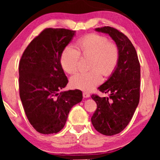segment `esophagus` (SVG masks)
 <instances>
[{"label": "esophagus", "instance_id": "34e87169", "mask_svg": "<svg viewBox=\"0 0 160 160\" xmlns=\"http://www.w3.org/2000/svg\"><path fill=\"white\" fill-rule=\"evenodd\" d=\"M83 97H84V98H89V97H90V95L87 92H83Z\"/></svg>", "mask_w": 160, "mask_h": 160}]
</instances>
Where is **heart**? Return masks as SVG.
<instances>
[{"instance_id":"heart-1","label":"heart","mask_w":160,"mask_h":160,"mask_svg":"<svg viewBox=\"0 0 160 160\" xmlns=\"http://www.w3.org/2000/svg\"><path fill=\"white\" fill-rule=\"evenodd\" d=\"M76 49L68 46L60 55V64L68 73L77 71L80 56L89 58L88 72L78 73L71 78V86L75 89L89 92L102 82V73L110 76L114 71L119 60V49L114 43L106 37L92 33L78 39Z\"/></svg>"}]
</instances>
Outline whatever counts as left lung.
Returning <instances> with one entry per match:
<instances>
[{
  "label": "left lung",
  "instance_id": "1",
  "mask_svg": "<svg viewBox=\"0 0 160 160\" xmlns=\"http://www.w3.org/2000/svg\"><path fill=\"white\" fill-rule=\"evenodd\" d=\"M95 31L109 35L119 49V60L114 71L104 84L98 87L109 97L92 95L97 109L91 118L98 132L113 135L128 126L140 100L141 67L136 50L128 37L111 27L96 28Z\"/></svg>",
  "mask_w": 160,
  "mask_h": 160
}]
</instances>
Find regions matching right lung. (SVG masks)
Masks as SVG:
<instances>
[{"label": "right lung", "instance_id": "obj_1", "mask_svg": "<svg viewBox=\"0 0 160 160\" xmlns=\"http://www.w3.org/2000/svg\"><path fill=\"white\" fill-rule=\"evenodd\" d=\"M75 33L64 28L43 30L28 46L19 62L21 101L30 123L42 134L60 132L72 107L82 100L78 89L59 93L68 82L60 55Z\"/></svg>", "mask_w": 160, "mask_h": 160}]
</instances>
